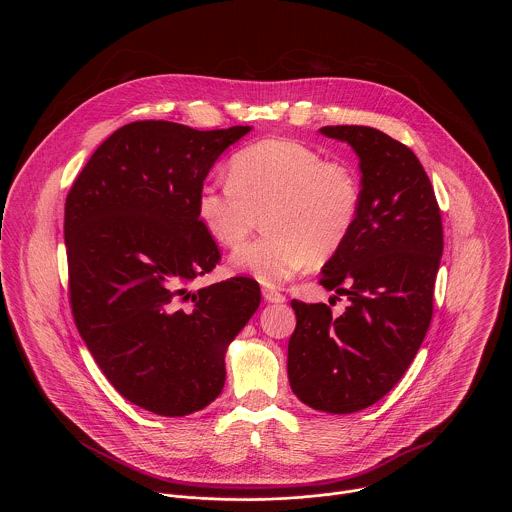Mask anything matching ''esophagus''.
<instances>
[{"label":"esophagus","instance_id":"obj_1","mask_svg":"<svg viewBox=\"0 0 512 512\" xmlns=\"http://www.w3.org/2000/svg\"><path fill=\"white\" fill-rule=\"evenodd\" d=\"M262 295H264V299L268 303H284L286 301V295L278 292V290H274V288H264Z\"/></svg>","mask_w":512,"mask_h":512}]
</instances>
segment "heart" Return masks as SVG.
<instances>
[{"label": "heart", "instance_id": "obj_1", "mask_svg": "<svg viewBox=\"0 0 512 512\" xmlns=\"http://www.w3.org/2000/svg\"><path fill=\"white\" fill-rule=\"evenodd\" d=\"M361 205L351 165L293 140L242 147L230 159V179L211 177L197 195L199 219L226 248L238 246L266 213L268 234L230 256L234 270L266 286L335 256L351 238Z\"/></svg>", "mask_w": 512, "mask_h": 512}]
</instances>
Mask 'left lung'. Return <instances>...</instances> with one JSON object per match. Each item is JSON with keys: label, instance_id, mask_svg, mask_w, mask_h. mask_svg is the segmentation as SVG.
<instances>
[{"label": "left lung", "instance_id": "1", "mask_svg": "<svg viewBox=\"0 0 512 512\" xmlns=\"http://www.w3.org/2000/svg\"><path fill=\"white\" fill-rule=\"evenodd\" d=\"M319 132L359 155L363 205L319 280L333 297L347 295L349 307L335 317L325 303L293 299L288 376L313 410L353 414L396 386L428 333L443 228L430 177L410 147L368 126Z\"/></svg>", "mask_w": 512, "mask_h": 512}]
</instances>
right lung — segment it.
Returning <instances> with one entry per match:
<instances>
[{
    "label": "right lung",
    "instance_id": "1",
    "mask_svg": "<svg viewBox=\"0 0 512 512\" xmlns=\"http://www.w3.org/2000/svg\"><path fill=\"white\" fill-rule=\"evenodd\" d=\"M250 130L126 124L67 195L76 329L110 384L157 416H187L219 396L226 349L260 305L252 278L189 290L220 260L197 213L199 189L220 153Z\"/></svg>",
    "mask_w": 512,
    "mask_h": 512
}]
</instances>
